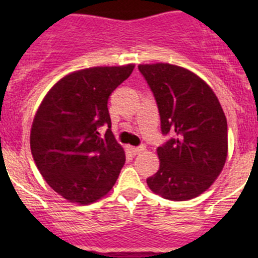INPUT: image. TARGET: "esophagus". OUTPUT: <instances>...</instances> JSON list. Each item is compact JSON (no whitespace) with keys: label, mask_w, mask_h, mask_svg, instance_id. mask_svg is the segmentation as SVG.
I'll list each match as a JSON object with an SVG mask.
<instances>
[{"label":"esophagus","mask_w":258,"mask_h":258,"mask_svg":"<svg viewBox=\"0 0 258 258\" xmlns=\"http://www.w3.org/2000/svg\"><path fill=\"white\" fill-rule=\"evenodd\" d=\"M145 150V146H139V147H130V151H131L132 155H139L142 151Z\"/></svg>","instance_id":"1"}]
</instances>
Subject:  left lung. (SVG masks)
<instances>
[{
    "label": "left lung",
    "mask_w": 258,
    "mask_h": 258,
    "mask_svg": "<svg viewBox=\"0 0 258 258\" xmlns=\"http://www.w3.org/2000/svg\"><path fill=\"white\" fill-rule=\"evenodd\" d=\"M152 91L161 132L160 168L147 178L155 194L186 201L213 183L227 157V121L211 87L188 70L170 63L140 64Z\"/></svg>",
    "instance_id": "obj_1"
}]
</instances>
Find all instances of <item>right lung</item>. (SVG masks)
<instances>
[{"label":"right lung","mask_w":258,"mask_h":258,"mask_svg":"<svg viewBox=\"0 0 258 258\" xmlns=\"http://www.w3.org/2000/svg\"><path fill=\"white\" fill-rule=\"evenodd\" d=\"M134 67L76 71L43 98L31 128V152L41 175L63 199L92 204L116 183L126 156L111 131L107 102ZM100 126L108 127L105 138Z\"/></svg>","instance_id":"add662e5"}]
</instances>
